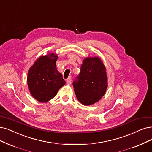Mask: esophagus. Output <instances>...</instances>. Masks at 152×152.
<instances>
[{"label":"esophagus","mask_w":152,"mask_h":152,"mask_svg":"<svg viewBox=\"0 0 152 152\" xmlns=\"http://www.w3.org/2000/svg\"><path fill=\"white\" fill-rule=\"evenodd\" d=\"M66 82H67V84H71V77H69L68 78H67V79L66 80Z\"/></svg>","instance_id":"obj_1"}]
</instances>
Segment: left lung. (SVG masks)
Wrapping results in <instances>:
<instances>
[{"instance_id":"left-lung-1","label":"left lung","mask_w":152,"mask_h":152,"mask_svg":"<svg viewBox=\"0 0 152 152\" xmlns=\"http://www.w3.org/2000/svg\"><path fill=\"white\" fill-rule=\"evenodd\" d=\"M106 67L99 57L84 59L77 80L73 83L75 92L79 102L85 106L98 102L108 88Z\"/></svg>"}]
</instances>
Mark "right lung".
I'll list each match as a JSON object with an SVG mask.
<instances>
[{"instance_id": "right-lung-1", "label": "right lung", "mask_w": 152, "mask_h": 152, "mask_svg": "<svg viewBox=\"0 0 152 152\" xmlns=\"http://www.w3.org/2000/svg\"><path fill=\"white\" fill-rule=\"evenodd\" d=\"M57 54L49 53L41 56L29 68L27 85L32 96L41 103L53 98L66 82L56 67Z\"/></svg>"}]
</instances>
